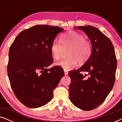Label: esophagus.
I'll return each instance as SVG.
<instances>
[{"label":"esophagus","instance_id":"esophagus-1","mask_svg":"<svg viewBox=\"0 0 122 122\" xmlns=\"http://www.w3.org/2000/svg\"><path fill=\"white\" fill-rule=\"evenodd\" d=\"M64 74L65 76H66V75H68V71H66V70H64Z\"/></svg>","mask_w":122,"mask_h":122}]
</instances>
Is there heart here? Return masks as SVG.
<instances>
[{"label": "heart", "instance_id": "1", "mask_svg": "<svg viewBox=\"0 0 122 122\" xmlns=\"http://www.w3.org/2000/svg\"><path fill=\"white\" fill-rule=\"evenodd\" d=\"M61 42L55 41L51 44L50 51L54 59L58 61L64 51L69 49L68 57L56 63V65L66 71L74 67L78 62L84 64L89 59L92 54V44L85 36L75 31H69L61 36Z\"/></svg>", "mask_w": 122, "mask_h": 122}]
</instances>
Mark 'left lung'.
Masks as SVG:
<instances>
[{"instance_id": "8db88e82", "label": "left lung", "mask_w": 122, "mask_h": 122, "mask_svg": "<svg viewBox=\"0 0 122 122\" xmlns=\"http://www.w3.org/2000/svg\"><path fill=\"white\" fill-rule=\"evenodd\" d=\"M75 28L86 33L92 51L82 66L68 73L71 79L69 97L76 107L91 111L100 106L112 89L117 61L111 41L99 29L91 25Z\"/></svg>"}]
</instances>
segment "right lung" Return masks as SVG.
<instances>
[{"mask_svg":"<svg viewBox=\"0 0 122 122\" xmlns=\"http://www.w3.org/2000/svg\"><path fill=\"white\" fill-rule=\"evenodd\" d=\"M64 29L36 25L21 31L9 52L8 76L15 96L28 108L44 106L52 99L53 92L64 76L63 68L53 62L50 48Z\"/></svg>","mask_w":122,"mask_h":122,"instance_id":"add662e5","label":"right lung"}]
</instances>
